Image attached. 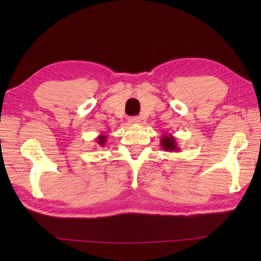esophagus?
Returning <instances> with one entry per match:
<instances>
[{
    "instance_id": "obj_1",
    "label": "esophagus",
    "mask_w": 261,
    "mask_h": 261,
    "mask_svg": "<svg viewBox=\"0 0 261 261\" xmlns=\"http://www.w3.org/2000/svg\"><path fill=\"white\" fill-rule=\"evenodd\" d=\"M127 121H129L130 124H138L140 123V118H138V116H131V118L127 119Z\"/></svg>"
}]
</instances>
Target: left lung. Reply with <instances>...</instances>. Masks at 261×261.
<instances>
[{"label": "left lung", "mask_w": 261, "mask_h": 261, "mask_svg": "<svg viewBox=\"0 0 261 261\" xmlns=\"http://www.w3.org/2000/svg\"><path fill=\"white\" fill-rule=\"evenodd\" d=\"M160 146L163 147L165 151H169V152H178L179 151V147L177 145L176 138L171 135L165 134L162 139H160Z\"/></svg>", "instance_id": "left-lung-1"}]
</instances>
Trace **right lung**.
I'll return each instance as SVG.
<instances>
[{"label": "right lung", "mask_w": 261, "mask_h": 261, "mask_svg": "<svg viewBox=\"0 0 261 261\" xmlns=\"http://www.w3.org/2000/svg\"><path fill=\"white\" fill-rule=\"evenodd\" d=\"M96 141H97V143L99 146H104L105 145V142H107V136H105L104 134H102V135H99L97 138H96Z\"/></svg>", "instance_id": "obj_1"}]
</instances>
